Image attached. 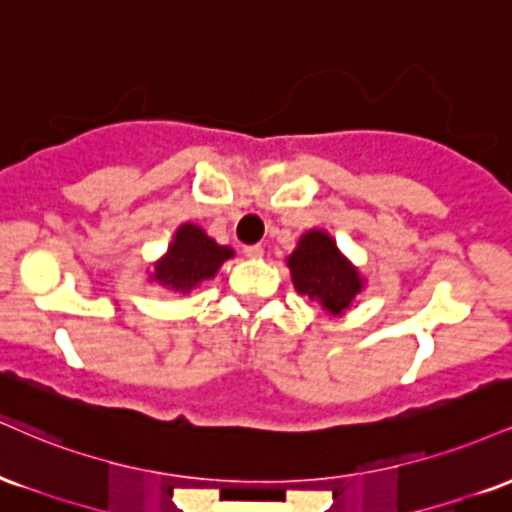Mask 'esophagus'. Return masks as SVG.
<instances>
[{"label":"esophagus","mask_w":512,"mask_h":512,"mask_svg":"<svg viewBox=\"0 0 512 512\" xmlns=\"http://www.w3.org/2000/svg\"><path fill=\"white\" fill-rule=\"evenodd\" d=\"M243 255L250 257V260H260V257L264 255V248L262 245H245Z\"/></svg>","instance_id":"1"}]
</instances>
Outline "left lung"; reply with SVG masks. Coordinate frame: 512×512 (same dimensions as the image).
I'll list each match as a JSON object with an SVG mask.
<instances>
[{"mask_svg":"<svg viewBox=\"0 0 512 512\" xmlns=\"http://www.w3.org/2000/svg\"><path fill=\"white\" fill-rule=\"evenodd\" d=\"M293 289L308 296L327 315H344L366 289V279L339 250L325 228H310L298 238L296 250L286 257Z\"/></svg>","mask_w":512,"mask_h":512,"instance_id":"left-lung-1","label":"left lung"}]
</instances>
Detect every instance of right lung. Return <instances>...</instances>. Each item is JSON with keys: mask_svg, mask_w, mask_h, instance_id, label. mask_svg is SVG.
Instances as JSON below:
<instances>
[{"mask_svg": "<svg viewBox=\"0 0 512 512\" xmlns=\"http://www.w3.org/2000/svg\"><path fill=\"white\" fill-rule=\"evenodd\" d=\"M236 255L228 245H219L202 226L185 221L173 233L168 250L151 262L149 281L161 289L187 296L202 281L214 279L221 264Z\"/></svg>", "mask_w": 512, "mask_h": 512, "instance_id": "add662e5", "label": "right lung"}]
</instances>
